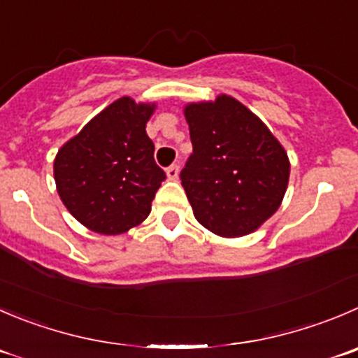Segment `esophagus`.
Instances as JSON below:
<instances>
[{
  "instance_id": "1",
  "label": "esophagus",
  "mask_w": 358,
  "mask_h": 358,
  "mask_svg": "<svg viewBox=\"0 0 358 358\" xmlns=\"http://www.w3.org/2000/svg\"><path fill=\"white\" fill-rule=\"evenodd\" d=\"M177 176H179V166L177 165H170L169 169H166V177H169V179H177Z\"/></svg>"
}]
</instances>
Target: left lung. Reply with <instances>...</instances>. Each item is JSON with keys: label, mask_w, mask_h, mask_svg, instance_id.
<instances>
[{"label": "left lung", "mask_w": 358, "mask_h": 358, "mask_svg": "<svg viewBox=\"0 0 358 358\" xmlns=\"http://www.w3.org/2000/svg\"><path fill=\"white\" fill-rule=\"evenodd\" d=\"M182 112L193 155L181 179L196 221L227 239L253 234L283 202L287 151L257 114L224 93L189 101Z\"/></svg>", "instance_id": "obj_1"}]
</instances>
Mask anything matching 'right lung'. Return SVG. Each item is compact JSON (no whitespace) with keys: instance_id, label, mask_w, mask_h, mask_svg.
Masks as SVG:
<instances>
[{"instance_id":"add662e5","label":"right lung","mask_w":358,"mask_h":358,"mask_svg":"<svg viewBox=\"0 0 358 358\" xmlns=\"http://www.w3.org/2000/svg\"><path fill=\"white\" fill-rule=\"evenodd\" d=\"M155 110V101L117 98L57 151V195L91 232L119 236L151 213L155 193L165 179L145 134Z\"/></svg>"}]
</instances>
